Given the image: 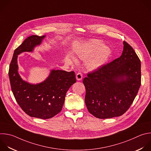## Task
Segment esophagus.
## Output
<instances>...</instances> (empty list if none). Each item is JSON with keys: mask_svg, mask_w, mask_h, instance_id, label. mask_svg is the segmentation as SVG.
I'll return each mask as SVG.
<instances>
[{"mask_svg": "<svg viewBox=\"0 0 151 151\" xmlns=\"http://www.w3.org/2000/svg\"><path fill=\"white\" fill-rule=\"evenodd\" d=\"M82 77H83V75L82 73L81 72H78L77 74H76V79L78 81H81L82 79Z\"/></svg>", "mask_w": 151, "mask_h": 151, "instance_id": "1", "label": "esophagus"}]
</instances>
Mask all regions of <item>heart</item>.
Masks as SVG:
<instances>
[{"instance_id": "b5f03b06", "label": "heart", "mask_w": 151, "mask_h": 151, "mask_svg": "<svg viewBox=\"0 0 151 151\" xmlns=\"http://www.w3.org/2000/svg\"><path fill=\"white\" fill-rule=\"evenodd\" d=\"M110 55V48L103 46L102 43L97 40H91L85 48L77 53L78 58L81 59L91 56L87 62V66L90 70H95L104 65Z\"/></svg>"}]
</instances>
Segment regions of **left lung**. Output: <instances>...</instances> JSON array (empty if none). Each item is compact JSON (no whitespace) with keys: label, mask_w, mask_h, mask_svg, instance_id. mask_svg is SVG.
<instances>
[{"label":"left lung","mask_w":151,"mask_h":151,"mask_svg":"<svg viewBox=\"0 0 151 151\" xmlns=\"http://www.w3.org/2000/svg\"><path fill=\"white\" fill-rule=\"evenodd\" d=\"M121 56L87 74L83 80L88 111L98 119L125 113L141 85L140 60L132 47L123 41Z\"/></svg>","instance_id":"obj_1"}]
</instances>
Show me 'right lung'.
I'll return each mask as SVG.
<instances>
[{"label":"right lung","mask_w":151,"mask_h":151,"mask_svg":"<svg viewBox=\"0 0 151 151\" xmlns=\"http://www.w3.org/2000/svg\"><path fill=\"white\" fill-rule=\"evenodd\" d=\"M44 37L45 35H31L15 50L9 77L12 91L22 110L31 117L48 119L61 111L66 93L76 80L73 71L61 70H52L46 80L37 85L29 84L21 79L18 72V55L24 52H32Z\"/></svg>","instance_id":"1"}]
</instances>
